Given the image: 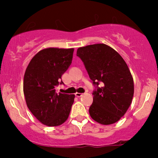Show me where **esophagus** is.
<instances>
[{
	"label": "esophagus",
	"instance_id": "obj_1",
	"mask_svg": "<svg viewBox=\"0 0 158 158\" xmlns=\"http://www.w3.org/2000/svg\"><path fill=\"white\" fill-rule=\"evenodd\" d=\"M75 96H76V97H81V96H82V94H81V93H76L75 94Z\"/></svg>",
	"mask_w": 158,
	"mask_h": 158
}]
</instances>
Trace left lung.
Instances as JSON below:
<instances>
[{"mask_svg":"<svg viewBox=\"0 0 158 158\" xmlns=\"http://www.w3.org/2000/svg\"><path fill=\"white\" fill-rule=\"evenodd\" d=\"M77 56L95 87L89 108L91 118L102 125L117 122L129 108L134 96L133 78L126 61L104 44L79 48Z\"/></svg>","mask_w":158,"mask_h":158,"instance_id":"8db88e82","label":"left lung"}]
</instances>
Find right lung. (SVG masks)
Returning <instances> with one entry per match:
<instances>
[{
	"mask_svg": "<svg viewBox=\"0 0 158 158\" xmlns=\"http://www.w3.org/2000/svg\"><path fill=\"white\" fill-rule=\"evenodd\" d=\"M73 48H47L31 59L23 77L27 106L41 123L58 126L67 120L74 102V94L56 93L62 85L61 76L71 64Z\"/></svg>",
	"mask_w": 158,
	"mask_h": 158,
	"instance_id": "right-lung-1",
	"label": "right lung"
}]
</instances>
